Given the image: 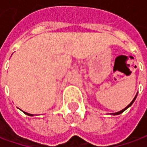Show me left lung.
Listing matches in <instances>:
<instances>
[{"label":"left lung","mask_w":147,"mask_h":147,"mask_svg":"<svg viewBox=\"0 0 147 147\" xmlns=\"http://www.w3.org/2000/svg\"><path fill=\"white\" fill-rule=\"evenodd\" d=\"M137 96H138V94H137V95H136V96H135V97H134V98H133V100H132V102H131V103H130V104L128 105H127V107H125V108H124V109H123V110H120V111H119V112H116V113H113V114H112V115H119V114H121V113H123V111H125V110H127V108H128V107H130V106H131V105H133V102H134V100H136V97H137Z\"/></svg>","instance_id":"left-lung-1"}]
</instances>
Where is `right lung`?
<instances>
[{
  "label": "right lung",
  "mask_w": 147,
  "mask_h": 147,
  "mask_svg": "<svg viewBox=\"0 0 147 147\" xmlns=\"http://www.w3.org/2000/svg\"><path fill=\"white\" fill-rule=\"evenodd\" d=\"M24 112V111H23ZM25 115H29V116H32V115H31V114H28V113H26V112H24Z\"/></svg>",
  "instance_id": "right-lung-1"
}]
</instances>
